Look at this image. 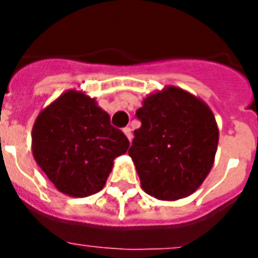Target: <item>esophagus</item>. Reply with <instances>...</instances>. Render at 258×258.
<instances>
[{"label": "esophagus", "mask_w": 258, "mask_h": 258, "mask_svg": "<svg viewBox=\"0 0 258 258\" xmlns=\"http://www.w3.org/2000/svg\"><path fill=\"white\" fill-rule=\"evenodd\" d=\"M123 133H124L125 137L128 138V141L133 139V134H131V128H130V127H124V128H123Z\"/></svg>", "instance_id": "esophagus-1"}]
</instances>
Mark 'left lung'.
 I'll return each mask as SVG.
<instances>
[{
  "label": "left lung",
  "instance_id": "8db88e82",
  "mask_svg": "<svg viewBox=\"0 0 258 258\" xmlns=\"http://www.w3.org/2000/svg\"><path fill=\"white\" fill-rule=\"evenodd\" d=\"M133 158L142 188L162 201L190 196L212 170L218 128L208 105L183 89L150 95L137 111Z\"/></svg>",
  "mask_w": 258,
  "mask_h": 258
}]
</instances>
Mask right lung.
<instances>
[{
    "label": "right lung",
    "instance_id": "obj_1",
    "mask_svg": "<svg viewBox=\"0 0 258 258\" xmlns=\"http://www.w3.org/2000/svg\"><path fill=\"white\" fill-rule=\"evenodd\" d=\"M130 142L109 115L84 93L68 91L40 112L32 131L37 165L58 191L88 197L100 191L113 159Z\"/></svg>",
    "mask_w": 258,
    "mask_h": 258
}]
</instances>
